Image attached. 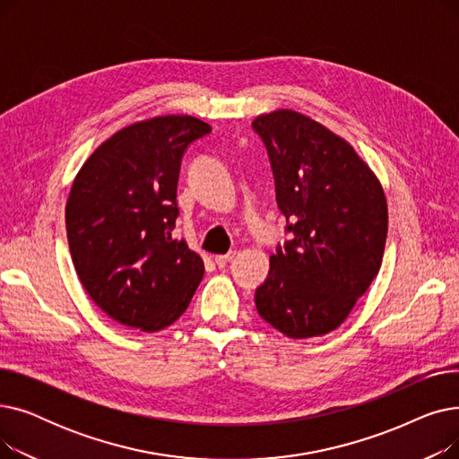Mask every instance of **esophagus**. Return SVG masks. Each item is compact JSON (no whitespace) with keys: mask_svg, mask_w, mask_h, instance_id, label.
Masks as SVG:
<instances>
[{"mask_svg":"<svg viewBox=\"0 0 459 459\" xmlns=\"http://www.w3.org/2000/svg\"><path fill=\"white\" fill-rule=\"evenodd\" d=\"M232 256H234V253H227V255H217L213 260H215V264H217V268H225L227 264L232 260Z\"/></svg>","mask_w":459,"mask_h":459,"instance_id":"34e87169","label":"esophagus"}]
</instances>
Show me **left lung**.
<instances>
[{"instance_id":"left-lung-1","label":"left lung","mask_w":459,"mask_h":459,"mask_svg":"<svg viewBox=\"0 0 459 459\" xmlns=\"http://www.w3.org/2000/svg\"><path fill=\"white\" fill-rule=\"evenodd\" d=\"M272 160L277 204L290 220L284 249L256 288L258 315L288 339L334 331L379 272L389 229L383 186L351 144L308 115L253 120Z\"/></svg>"}]
</instances>
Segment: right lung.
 Here are the masks:
<instances>
[{
    "label": "right lung",
    "mask_w": 459,
    "mask_h": 459,
    "mask_svg": "<svg viewBox=\"0 0 459 459\" xmlns=\"http://www.w3.org/2000/svg\"><path fill=\"white\" fill-rule=\"evenodd\" d=\"M212 126L160 115L120 128L82 165L65 208L76 273L109 318L143 333L177 322L204 275L175 239L177 184L187 144Z\"/></svg>",
    "instance_id": "obj_1"
}]
</instances>
